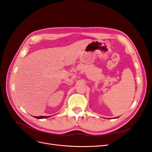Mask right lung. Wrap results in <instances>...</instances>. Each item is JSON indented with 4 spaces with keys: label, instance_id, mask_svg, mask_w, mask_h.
Segmentation results:
<instances>
[{
    "label": "right lung",
    "instance_id": "1",
    "mask_svg": "<svg viewBox=\"0 0 152 152\" xmlns=\"http://www.w3.org/2000/svg\"><path fill=\"white\" fill-rule=\"evenodd\" d=\"M36 118H39V119H41V118H48L49 117H45V116H40V117H34Z\"/></svg>",
    "mask_w": 152,
    "mask_h": 152
}]
</instances>
